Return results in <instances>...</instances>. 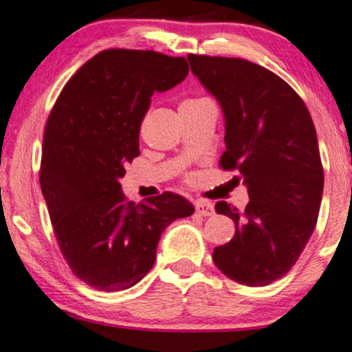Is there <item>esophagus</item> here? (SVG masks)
Listing matches in <instances>:
<instances>
[{
	"instance_id": "obj_1",
	"label": "esophagus",
	"mask_w": 352,
	"mask_h": 352,
	"mask_svg": "<svg viewBox=\"0 0 352 352\" xmlns=\"http://www.w3.org/2000/svg\"><path fill=\"white\" fill-rule=\"evenodd\" d=\"M195 213L200 216H211V214H214V206L208 204V201H197Z\"/></svg>"
}]
</instances>
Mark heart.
Returning <instances> with one entry per match:
<instances>
[{
  "mask_svg": "<svg viewBox=\"0 0 352 352\" xmlns=\"http://www.w3.org/2000/svg\"><path fill=\"white\" fill-rule=\"evenodd\" d=\"M205 100H208V99H205V98H197V99H187V100H184V102H182V104H199V102H205Z\"/></svg>",
  "mask_w": 352,
  "mask_h": 352,
  "instance_id": "b5f03b06",
  "label": "heart"
}]
</instances>
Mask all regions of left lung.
Returning a JSON list of instances; mask_svg holds the SVG:
<instances>
[{
  "label": "left lung",
  "instance_id": "obj_1",
  "mask_svg": "<svg viewBox=\"0 0 352 352\" xmlns=\"http://www.w3.org/2000/svg\"><path fill=\"white\" fill-rule=\"evenodd\" d=\"M187 59L223 107L219 166L237 170L250 197L242 211L216 204L235 234L213 250V261L234 282L269 285L295 266L319 216L324 168L311 113L285 80L261 65L240 57Z\"/></svg>",
  "mask_w": 352,
  "mask_h": 352
}]
</instances>
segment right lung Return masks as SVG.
<instances>
[{
	"label": "right lung",
	"mask_w": 352,
	"mask_h": 352,
	"mask_svg": "<svg viewBox=\"0 0 352 352\" xmlns=\"http://www.w3.org/2000/svg\"><path fill=\"white\" fill-rule=\"evenodd\" d=\"M189 74L184 57L105 50L62 88L43 134L40 186L57 245L86 285L120 292L151 271L160 235L194 213L163 192L128 201L120 177L139 155V129L152 94Z\"/></svg>",
	"instance_id": "right-lung-1"
}]
</instances>
